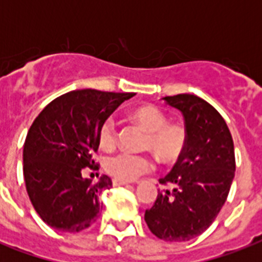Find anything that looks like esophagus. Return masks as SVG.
<instances>
[{
    "label": "esophagus",
    "mask_w": 262,
    "mask_h": 262,
    "mask_svg": "<svg viewBox=\"0 0 262 262\" xmlns=\"http://www.w3.org/2000/svg\"><path fill=\"white\" fill-rule=\"evenodd\" d=\"M130 183L129 181H121V179H113V185L114 186H123V185H127Z\"/></svg>",
    "instance_id": "esophagus-1"
}]
</instances>
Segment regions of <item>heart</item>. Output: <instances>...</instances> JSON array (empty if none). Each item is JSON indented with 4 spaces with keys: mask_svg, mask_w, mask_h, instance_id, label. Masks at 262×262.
Instances as JSON below:
<instances>
[{
    "mask_svg": "<svg viewBox=\"0 0 262 262\" xmlns=\"http://www.w3.org/2000/svg\"><path fill=\"white\" fill-rule=\"evenodd\" d=\"M136 122L148 132L145 148L151 149L158 159L164 163H174L183 155L189 143V132L182 123H168V117L155 106H141L132 113ZM99 145L104 149L114 147L117 129L113 118H107L99 126ZM155 164L145 155L118 152L107 156L104 160L106 171L121 181H135L140 175L151 171Z\"/></svg>",
    "mask_w": 262,
    "mask_h": 262,
    "instance_id": "1",
    "label": "heart"
}]
</instances>
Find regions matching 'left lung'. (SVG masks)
<instances>
[{
  "mask_svg": "<svg viewBox=\"0 0 262 262\" xmlns=\"http://www.w3.org/2000/svg\"><path fill=\"white\" fill-rule=\"evenodd\" d=\"M163 100L182 113L189 143L160 179L172 189L158 193L144 219L159 239L185 242L203 234L227 200L235 175L234 143L223 117L204 99L179 94Z\"/></svg>",
  "mask_w": 262,
  "mask_h": 262,
  "instance_id": "obj_1",
  "label": "left lung"
}]
</instances>
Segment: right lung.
I'll return each mask as SVG.
<instances>
[{
  "label": "right lung",
  "mask_w": 262,
  "mask_h": 262,
  "mask_svg": "<svg viewBox=\"0 0 262 262\" xmlns=\"http://www.w3.org/2000/svg\"><path fill=\"white\" fill-rule=\"evenodd\" d=\"M135 94L72 91L50 102L31 125L23 151L27 193L40 219L63 232H79L98 219L99 197L113 186L102 175L98 182L83 170L98 168V130L113 111Z\"/></svg>",
  "instance_id": "obj_1"
}]
</instances>
